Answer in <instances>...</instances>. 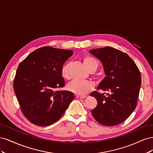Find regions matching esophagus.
Masks as SVG:
<instances>
[{"label":"esophagus","mask_w":153,"mask_h":153,"mask_svg":"<svg viewBox=\"0 0 153 153\" xmlns=\"http://www.w3.org/2000/svg\"><path fill=\"white\" fill-rule=\"evenodd\" d=\"M75 98H78V99H84L85 98V96H80V95H78V94H75Z\"/></svg>","instance_id":"esophagus-1"}]
</instances>
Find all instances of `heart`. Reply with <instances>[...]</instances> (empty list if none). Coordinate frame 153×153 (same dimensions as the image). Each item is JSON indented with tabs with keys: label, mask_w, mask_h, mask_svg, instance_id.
<instances>
[{
	"label": "heart",
	"mask_w": 153,
	"mask_h": 153,
	"mask_svg": "<svg viewBox=\"0 0 153 153\" xmlns=\"http://www.w3.org/2000/svg\"><path fill=\"white\" fill-rule=\"evenodd\" d=\"M85 66L89 71H96L98 67V62L97 60L89 55H87L83 59ZM69 64H64L61 68V75L64 78L69 77ZM93 84L89 81L74 80L68 85V89L73 93L80 96H84L92 90Z\"/></svg>",
	"instance_id": "b5f03b06"
}]
</instances>
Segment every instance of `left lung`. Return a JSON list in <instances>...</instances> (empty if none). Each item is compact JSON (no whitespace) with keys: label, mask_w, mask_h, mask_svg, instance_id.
Listing matches in <instances>:
<instances>
[{"label":"left lung","mask_w":153,"mask_h":153,"mask_svg":"<svg viewBox=\"0 0 153 153\" xmlns=\"http://www.w3.org/2000/svg\"><path fill=\"white\" fill-rule=\"evenodd\" d=\"M103 64L105 77L97 89L110 94H91L96 99L92 116L101 124L112 126L124 122L135 109L141 87V75L136 64L126 53L112 47L90 50Z\"/></svg>","instance_id":"1"}]
</instances>
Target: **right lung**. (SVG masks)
Instances as JSON below:
<instances>
[{
    "label": "right lung",
    "mask_w": 153,
    "mask_h": 153,
    "mask_svg": "<svg viewBox=\"0 0 153 153\" xmlns=\"http://www.w3.org/2000/svg\"><path fill=\"white\" fill-rule=\"evenodd\" d=\"M73 53L70 50L39 48L18 66L14 91L23 114L32 124L47 126L57 121L75 99L70 91H55L65 85L61 68Z\"/></svg>",
    "instance_id": "add662e5"
}]
</instances>
